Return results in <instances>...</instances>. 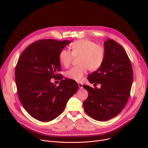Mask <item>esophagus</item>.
<instances>
[{
	"mask_svg": "<svg viewBox=\"0 0 148 148\" xmlns=\"http://www.w3.org/2000/svg\"><path fill=\"white\" fill-rule=\"evenodd\" d=\"M83 86V84L82 83H79V87L80 89H82Z\"/></svg>",
	"mask_w": 148,
	"mask_h": 148,
	"instance_id": "34e87169",
	"label": "esophagus"
}]
</instances>
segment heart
Here are the masks:
<instances>
[{"label":"heart","mask_w":148,"mask_h":148,"mask_svg":"<svg viewBox=\"0 0 148 148\" xmlns=\"http://www.w3.org/2000/svg\"><path fill=\"white\" fill-rule=\"evenodd\" d=\"M71 52L62 50L59 54L61 64L65 67L71 65L74 57L80 58L79 66L72 68L66 73L68 79L75 82H81L88 69L95 71L102 65L105 57V51L102 46L86 39L75 41L69 47Z\"/></svg>","instance_id":"heart-1"}]
</instances>
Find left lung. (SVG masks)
<instances>
[{
  "label": "left lung",
  "mask_w": 148,
  "mask_h": 148,
  "mask_svg": "<svg viewBox=\"0 0 148 148\" xmlns=\"http://www.w3.org/2000/svg\"><path fill=\"white\" fill-rule=\"evenodd\" d=\"M104 46L105 57L102 65L88 77L90 83H94L95 86L101 84V88L83 86L88 92V97L83 102L84 111L99 121L109 120L123 110L133 80L131 62L124 49L111 39H107Z\"/></svg>",
  "instance_id": "left-lung-1"
}]
</instances>
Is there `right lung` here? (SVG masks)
Here are the masks:
<instances>
[{"mask_svg": "<svg viewBox=\"0 0 148 148\" xmlns=\"http://www.w3.org/2000/svg\"><path fill=\"white\" fill-rule=\"evenodd\" d=\"M71 42L36 41L27 47L18 60L15 80L19 99L27 112L38 121L56 118L79 89L78 83L68 79L62 80L58 86L50 81L61 69L60 53Z\"/></svg>", "mask_w": 148, "mask_h": 148, "instance_id": "add662e5", "label": "right lung"}]
</instances>
